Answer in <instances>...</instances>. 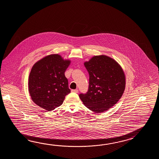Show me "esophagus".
I'll use <instances>...</instances> for the list:
<instances>
[{
    "label": "esophagus",
    "instance_id": "esophagus-1",
    "mask_svg": "<svg viewBox=\"0 0 159 159\" xmlns=\"http://www.w3.org/2000/svg\"><path fill=\"white\" fill-rule=\"evenodd\" d=\"M71 92H73V93H78V89H75V90H71Z\"/></svg>",
    "mask_w": 159,
    "mask_h": 159
}]
</instances>
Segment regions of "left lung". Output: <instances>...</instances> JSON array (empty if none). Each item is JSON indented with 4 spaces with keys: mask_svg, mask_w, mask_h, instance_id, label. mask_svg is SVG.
<instances>
[{
    "mask_svg": "<svg viewBox=\"0 0 159 159\" xmlns=\"http://www.w3.org/2000/svg\"><path fill=\"white\" fill-rule=\"evenodd\" d=\"M89 74L86 94L79 95L84 106L96 114L107 111L122 97L125 76L118 62L106 55L94 56L84 62Z\"/></svg>",
    "mask_w": 159,
    "mask_h": 159,
    "instance_id": "8db88e82",
    "label": "left lung"
}]
</instances>
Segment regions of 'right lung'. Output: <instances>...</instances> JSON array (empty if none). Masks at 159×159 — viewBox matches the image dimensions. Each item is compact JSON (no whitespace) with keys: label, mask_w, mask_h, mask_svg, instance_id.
I'll return each mask as SVG.
<instances>
[{"label":"right lung","mask_w":159,"mask_h":159,"mask_svg":"<svg viewBox=\"0 0 159 159\" xmlns=\"http://www.w3.org/2000/svg\"><path fill=\"white\" fill-rule=\"evenodd\" d=\"M71 61L58 54L47 56L31 69L28 90L32 100L41 108L51 111L60 106L70 93L65 71Z\"/></svg>","instance_id":"obj_1"}]
</instances>
